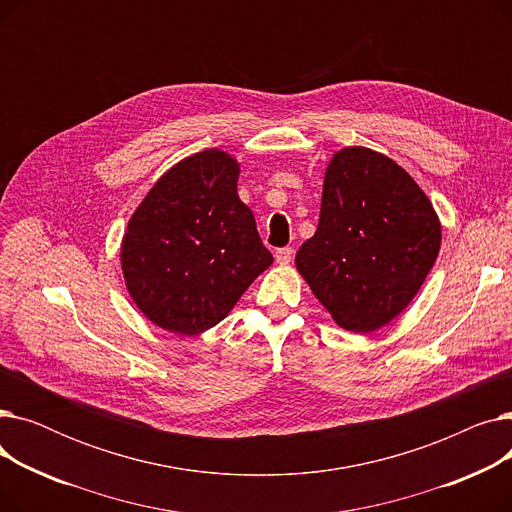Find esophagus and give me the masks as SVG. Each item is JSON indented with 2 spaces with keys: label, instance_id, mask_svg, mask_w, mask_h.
Segmentation results:
<instances>
[{
  "label": "esophagus",
  "instance_id": "esophagus-1",
  "mask_svg": "<svg viewBox=\"0 0 512 512\" xmlns=\"http://www.w3.org/2000/svg\"><path fill=\"white\" fill-rule=\"evenodd\" d=\"M290 259H292V249H290V247H284V249H278V251H276V261H278L280 265L290 263Z\"/></svg>",
  "mask_w": 512,
  "mask_h": 512
}]
</instances>
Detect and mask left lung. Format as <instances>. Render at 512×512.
Returning a JSON list of instances; mask_svg holds the SVG:
<instances>
[{
    "label": "left lung",
    "instance_id": "left-lung-1",
    "mask_svg": "<svg viewBox=\"0 0 512 512\" xmlns=\"http://www.w3.org/2000/svg\"><path fill=\"white\" fill-rule=\"evenodd\" d=\"M438 213L411 174L367 147L334 153L297 270L336 324L369 334L415 299L440 253Z\"/></svg>",
    "mask_w": 512,
    "mask_h": 512
}]
</instances>
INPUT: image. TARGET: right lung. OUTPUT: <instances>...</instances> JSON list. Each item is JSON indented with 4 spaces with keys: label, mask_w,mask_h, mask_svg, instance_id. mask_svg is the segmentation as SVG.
<instances>
[{
    "label": "right lung",
    "mask_w": 512,
    "mask_h": 512,
    "mask_svg": "<svg viewBox=\"0 0 512 512\" xmlns=\"http://www.w3.org/2000/svg\"><path fill=\"white\" fill-rule=\"evenodd\" d=\"M238 174V161L220 149L184 157L128 220L124 282L161 330L195 336L218 326L274 261L236 193Z\"/></svg>",
    "instance_id": "add662e5"
}]
</instances>
